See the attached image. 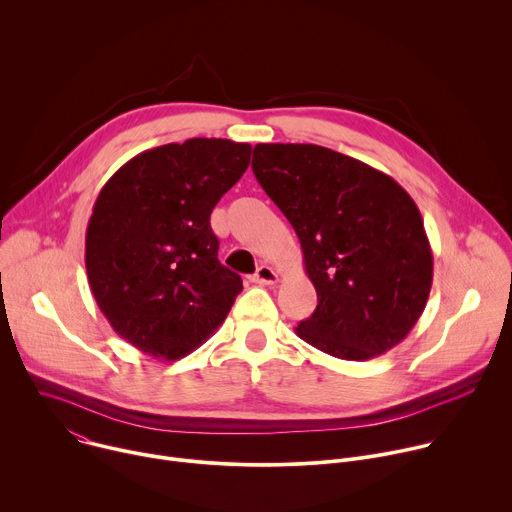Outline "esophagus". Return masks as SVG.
Segmentation results:
<instances>
[{
	"instance_id": "34e87169",
	"label": "esophagus",
	"mask_w": 512,
	"mask_h": 512,
	"mask_svg": "<svg viewBox=\"0 0 512 512\" xmlns=\"http://www.w3.org/2000/svg\"><path fill=\"white\" fill-rule=\"evenodd\" d=\"M253 281L261 283V285H273V283H277V273L273 271V267L261 265V267H257V271L253 275Z\"/></svg>"
}]
</instances>
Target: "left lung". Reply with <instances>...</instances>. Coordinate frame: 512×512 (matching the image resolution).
<instances>
[{"label": "left lung", "instance_id": "8db88e82", "mask_svg": "<svg viewBox=\"0 0 512 512\" xmlns=\"http://www.w3.org/2000/svg\"><path fill=\"white\" fill-rule=\"evenodd\" d=\"M251 168L294 227L318 294L296 334L342 360L397 346L433 279L413 198L391 176L314 143H257Z\"/></svg>", "mask_w": 512, "mask_h": 512}]
</instances>
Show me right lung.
Returning a JSON list of instances; mask_svg holds the SVG:
<instances>
[{"instance_id": "obj_1", "label": "right lung", "mask_w": 512, "mask_h": 512, "mask_svg": "<svg viewBox=\"0 0 512 512\" xmlns=\"http://www.w3.org/2000/svg\"><path fill=\"white\" fill-rule=\"evenodd\" d=\"M249 160V143L194 137L135 156L99 192L85 243L89 285L137 350L178 360L231 312L243 279L218 261L210 212Z\"/></svg>"}]
</instances>
